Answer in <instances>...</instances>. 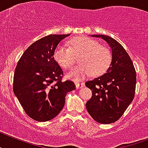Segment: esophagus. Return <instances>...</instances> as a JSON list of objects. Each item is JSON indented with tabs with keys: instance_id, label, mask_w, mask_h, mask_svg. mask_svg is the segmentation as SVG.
Here are the masks:
<instances>
[{
	"instance_id": "esophagus-1",
	"label": "esophagus",
	"mask_w": 148,
	"mask_h": 148,
	"mask_svg": "<svg viewBox=\"0 0 148 148\" xmlns=\"http://www.w3.org/2000/svg\"><path fill=\"white\" fill-rule=\"evenodd\" d=\"M85 86V83L84 82H76L75 83V87L76 88H81Z\"/></svg>"
}]
</instances>
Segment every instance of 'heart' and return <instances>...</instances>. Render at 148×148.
Segmentation results:
<instances>
[{"label": "heart", "mask_w": 148, "mask_h": 148, "mask_svg": "<svg viewBox=\"0 0 148 148\" xmlns=\"http://www.w3.org/2000/svg\"><path fill=\"white\" fill-rule=\"evenodd\" d=\"M69 47L60 44L55 49L53 57L63 69H68L74 63L73 54L79 55L80 65L68 73L69 79L80 81L94 75H101L107 71L112 62L111 51L95 39L88 37H77L69 41Z\"/></svg>", "instance_id": "obj_1"}]
</instances>
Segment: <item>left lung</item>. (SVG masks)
I'll list each match as a JSON object with an SVG mask.
<instances>
[{
  "label": "left lung",
  "mask_w": 148,
  "mask_h": 148,
  "mask_svg": "<svg viewBox=\"0 0 148 148\" xmlns=\"http://www.w3.org/2000/svg\"><path fill=\"white\" fill-rule=\"evenodd\" d=\"M107 41L112 51V62L107 73L85 82L92 91L86 109L96 122L114 123L123 115L135 97L136 72L124 47L113 38L93 35Z\"/></svg>",
  "instance_id": "obj_1"
}]
</instances>
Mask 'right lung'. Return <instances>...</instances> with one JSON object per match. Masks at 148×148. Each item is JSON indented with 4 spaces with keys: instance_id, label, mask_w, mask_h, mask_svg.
<instances>
[{
    "instance_id": "obj_1",
    "label": "right lung",
    "mask_w": 148,
    "mask_h": 148,
    "mask_svg": "<svg viewBox=\"0 0 148 148\" xmlns=\"http://www.w3.org/2000/svg\"><path fill=\"white\" fill-rule=\"evenodd\" d=\"M68 35H50L32 44L22 55L13 76V92L34 120L46 122L60 113L68 92L75 90L73 82L62 81L63 72L53 53Z\"/></svg>"
}]
</instances>
